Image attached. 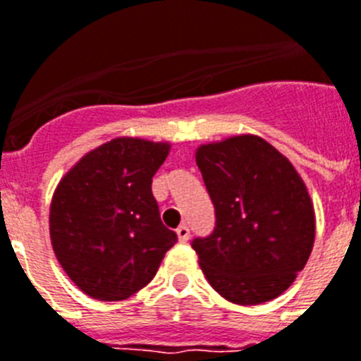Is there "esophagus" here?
<instances>
[{"label": "esophagus", "mask_w": 361, "mask_h": 361, "mask_svg": "<svg viewBox=\"0 0 361 361\" xmlns=\"http://www.w3.org/2000/svg\"><path fill=\"white\" fill-rule=\"evenodd\" d=\"M176 235H178L180 242H187L189 240V236H191V233H189V227H187V225H180V227L176 229Z\"/></svg>", "instance_id": "obj_1"}]
</instances>
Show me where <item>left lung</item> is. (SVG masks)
Returning <instances> with one entry per match:
<instances>
[{"instance_id": "obj_1", "label": "left lung", "mask_w": 361, "mask_h": 361, "mask_svg": "<svg viewBox=\"0 0 361 361\" xmlns=\"http://www.w3.org/2000/svg\"><path fill=\"white\" fill-rule=\"evenodd\" d=\"M216 208V229L192 250L210 286L235 305L282 295L314 246L309 189L276 147L254 134L225 137L195 151Z\"/></svg>"}]
</instances>
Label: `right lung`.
Masks as SVG:
<instances>
[{
  "mask_svg": "<svg viewBox=\"0 0 361 361\" xmlns=\"http://www.w3.org/2000/svg\"><path fill=\"white\" fill-rule=\"evenodd\" d=\"M169 142L114 137L82 155L54 189L51 244L73 284L92 299L123 301L149 284L178 242L151 181Z\"/></svg>",
  "mask_w": 361,
  "mask_h": 361,
  "instance_id": "1",
  "label": "right lung"
}]
</instances>
